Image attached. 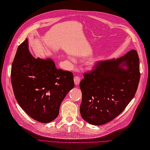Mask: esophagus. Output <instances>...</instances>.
Returning a JSON list of instances; mask_svg holds the SVG:
<instances>
[{
	"label": "esophagus",
	"mask_w": 150,
	"mask_h": 150,
	"mask_svg": "<svg viewBox=\"0 0 150 150\" xmlns=\"http://www.w3.org/2000/svg\"><path fill=\"white\" fill-rule=\"evenodd\" d=\"M81 82V78L78 75H76L74 77V82L76 85H78Z\"/></svg>",
	"instance_id": "34e87169"
}]
</instances>
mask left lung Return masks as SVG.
I'll use <instances>...</instances> for the list:
<instances>
[{
    "mask_svg": "<svg viewBox=\"0 0 150 150\" xmlns=\"http://www.w3.org/2000/svg\"><path fill=\"white\" fill-rule=\"evenodd\" d=\"M139 64L137 52L132 50L120 59L98 62L85 72L79 85L82 119L93 125H103L122 113L137 90Z\"/></svg>",
    "mask_w": 150,
    "mask_h": 150,
    "instance_id": "1",
    "label": "left lung"
}]
</instances>
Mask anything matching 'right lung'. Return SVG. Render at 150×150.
Wrapping results in <instances>:
<instances>
[{
    "mask_svg": "<svg viewBox=\"0 0 150 150\" xmlns=\"http://www.w3.org/2000/svg\"><path fill=\"white\" fill-rule=\"evenodd\" d=\"M11 81L19 106L42 123L56 119L63 99L75 86L71 72L57 69L52 59H35L28 50L27 39L16 52Z\"/></svg>",
    "mask_w": 150,
    "mask_h": 150,
    "instance_id": "right-lung-1",
    "label": "right lung"
}]
</instances>
